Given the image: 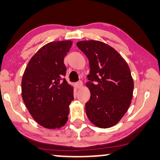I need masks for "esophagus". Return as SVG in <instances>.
<instances>
[{
    "label": "esophagus",
    "mask_w": 160,
    "mask_h": 160,
    "mask_svg": "<svg viewBox=\"0 0 160 160\" xmlns=\"http://www.w3.org/2000/svg\"><path fill=\"white\" fill-rule=\"evenodd\" d=\"M77 86H78V88H81L82 86V81H79L77 82Z\"/></svg>",
    "instance_id": "34e87169"
}]
</instances>
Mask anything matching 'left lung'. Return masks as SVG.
<instances>
[{"label":"left lung","instance_id":"1","mask_svg":"<svg viewBox=\"0 0 160 160\" xmlns=\"http://www.w3.org/2000/svg\"><path fill=\"white\" fill-rule=\"evenodd\" d=\"M77 46L89 61L87 117L99 128L114 126L128 111L133 98L134 80L129 66L114 48L101 41L82 40Z\"/></svg>","mask_w":160,"mask_h":160}]
</instances>
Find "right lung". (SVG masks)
<instances>
[{"label": "right lung", "instance_id": "add662e5", "mask_svg": "<svg viewBox=\"0 0 160 160\" xmlns=\"http://www.w3.org/2000/svg\"><path fill=\"white\" fill-rule=\"evenodd\" d=\"M72 40L46 44L30 59L22 78V98L38 124L48 129L61 128L68 120L73 87L63 78L64 58Z\"/></svg>", "mask_w": 160, "mask_h": 160}]
</instances>
